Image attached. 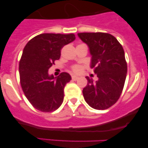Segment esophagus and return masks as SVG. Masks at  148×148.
<instances>
[{
    "label": "esophagus",
    "mask_w": 148,
    "mask_h": 148,
    "mask_svg": "<svg viewBox=\"0 0 148 148\" xmlns=\"http://www.w3.org/2000/svg\"><path fill=\"white\" fill-rule=\"evenodd\" d=\"M72 79L73 81H76V80L79 79V76H75V75H73V76H72Z\"/></svg>",
    "instance_id": "obj_1"
}]
</instances>
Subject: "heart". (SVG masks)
Returning <instances> with one entry per match:
<instances>
[{
  "label": "heart",
  "instance_id": "heart-1",
  "mask_svg": "<svg viewBox=\"0 0 148 148\" xmlns=\"http://www.w3.org/2000/svg\"><path fill=\"white\" fill-rule=\"evenodd\" d=\"M73 69H74V71L75 72H81V67H80V66H78V65L77 66H74Z\"/></svg>",
  "mask_w": 148,
  "mask_h": 148
}]
</instances>
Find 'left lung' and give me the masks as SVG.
<instances>
[{
	"instance_id": "8db88e82",
	"label": "left lung",
	"mask_w": 148,
	"mask_h": 148,
	"mask_svg": "<svg viewBox=\"0 0 148 148\" xmlns=\"http://www.w3.org/2000/svg\"><path fill=\"white\" fill-rule=\"evenodd\" d=\"M78 36L89 48L90 68L97 81L86 76L88 84L83 90L85 101L92 108L104 110L118 101L127 76L125 51L114 36L103 33H81Z\"/></svg>"
}]
</instances>
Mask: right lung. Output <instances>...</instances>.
Masks as SVG:
<instances>
[{
  "label": "right lung",
  "instance_id": "1",
  "mask_svg": "<svg viewBox=\"0 0 148 148\" xmlns=\"http://www.w3.org/2000/svg\"><path fill=\"white\" fill-rule=\"evenodd\" d=\"M76 39L74 34L42 33L26 44L19 62L20 82L25 96L35 108L52 112L61 106L64 88L72 77L62 72L58 76L49 74L60 50Z\"/></svg>",
  "mask_w": 148,
  "mask_h": 148
}]
</instances>
